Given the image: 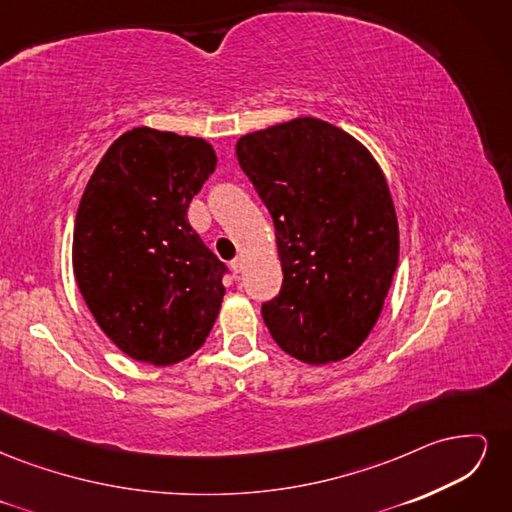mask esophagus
<instances>
[{"label":"esophagus","instance_id":"obj_1","mask_svg":"<svg viewBox=\"0 0 512 512\" xmlns=\"http://www.w3.org/2000/svg\"><path fill=\"white\" fill-rule=\"evenodd\" d=\"M230 267H232V271H235V273H241V269H243V258H235V260H232Z\"/></svg>","mask_w":512,"mask_h":512}]
</instances>
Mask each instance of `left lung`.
Wrapping results in <instances>:
<instances>
[{
    "instance_id": "obj_1",
    "label": "left lung",
    "mask_w": 512,
    "mask_h": 512,
    "mask_svg": "<svg viewBox=\"0 0 512 512\" xmlns=\"http://www.w3.org/2000/svg\"><path fill=\"white\" fill-rule=\"evenodd\" d=\"M267 205L284 284L262 305L275 344L307 365L342 361L374 329L399 262L389 183L342 128L297 117L237 141Z\"/></svg>"
}]
</instances>
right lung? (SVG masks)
Masks as SVG:
<instances>
[{"instance_id": "obj_1", "label": "right lung", "mask_w": 512, "mask_h": 512, "mask_svg": "<svg viewBox=\"0 0 512 512\" xmlns=\"http://www.w3.org/2000/svg\"><path fill=\"white\" fill-rule=\"evenodd\" d=\"M215 164L205 138L143 126L106 149L85 185L74 277L98 327L134 361L188 359L220 314L226 267L188 222Z\"/></svg>"}]
</instances>
